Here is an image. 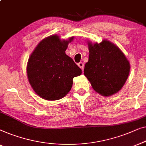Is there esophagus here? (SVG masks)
Here are the masks:
<instances>
[{
	"instance_id": "esophagus-1",
	"label": "esophagus",
	"mask_w": 146,
	"mask_h": 146,
	"mask_svg": "<svg viewBox=\"0 0 146 146\" xmlns=\"http://www.w3.org/2000/svg\"><path fill=\"white\" fill-rule=\"evenodd\" d=\"M78 66H79L81 69H84V64L82 62H80L78 63Z\"/></svg>"
}]
</instances>
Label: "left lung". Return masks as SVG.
I'll use <instances>...</instances> for the list:
<instances>
[{
    "label": "left lung",
    "instance_id": "1",
    "mask_svg": "<svg viewBox=\"0 0 146 146\" xmlns=\"http://www.w3.org/2000/svg\"><path fill=\"white\" fill-rule=\"evenodd\" d=\"M89 61L84 74L96 93L109 96L118 93L128 79L130 65L120 48L104 40L100 44L88 42Z\"/></svg>",
    "mask_w": 146,
    "mask_h": 146
}]
</instances>
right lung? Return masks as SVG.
<instances>
[{
	"label": "right lung",
	"mask_w": 146,
	"mask_h": 146,
	"mask_svg": "<svg viewBox=\"0 0 146 146\" xmlns=\"http://www.w3.org/2000/svg\"><path fill=\"white\" fill-rule=\"evenodd\" d=\"M73 37L61 40L57 35L44 38L28 59L27 75L32 89L45 100L61 99L70 91L73 79L81 69L65 53Z\"/></svg>",
	"instance_id": "right-lung-1"
}]
</instances>
